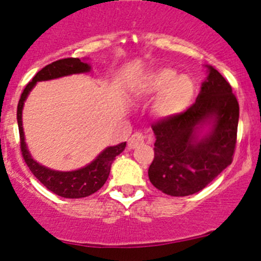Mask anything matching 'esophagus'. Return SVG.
<instances>
[{
    "label": "esophagus",
    "instance_id": "1",
    "mask_svg": "<svg viewBox=\"0 0 261 261\" xmlns=\"http://www.w3.org/2000/svg\"><path fill=\"white\" fill-rule=\"evenodd\" d=\"M144 141H145L144 134H141V133H135V134H134V135H131L130 139H128V141H127L128 148H131V150H134V148L139 147L140 145L144 144Z\"/></svg>",
    "mask_w": 261,
    "mask_h": 261
}]
</instances>
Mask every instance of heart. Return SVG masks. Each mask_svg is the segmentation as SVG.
Segmentation results:
<instances>
[{
  "instance_id": "b5f03b06",
  "label": "heart",
  "mask_w": 261,
  "mask_h": 261,
  "mask_svg": "<svg viewBox=\"0 0 261 261\" xmlns=\"http://www.w3.org/2000/svg\"><path fill=\"white\" fill-rule=\"evenodd\" d=\"M131 91L139 99L159 95L152 105L153 115L170 120L182 115L191 107L196 95V84L191 76L178 74L173 68L161 67L140 76Z\"/></svg>"
}]
</instances>
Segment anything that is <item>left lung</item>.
<instances>
[{
  "mask_svg": "<svg viewBox=\"0 0 261 261\" xmlns=\"http://www.w3.org/2000/svg\"><path fill=\"white\" fill-rule=\"evenodd\" d=\"M204 67L207 76L196 102L182 115L152 126L156 141L148 178L168 196L202 191L233 161L239 104L222 74Z\"/></svg>",
  "mask_w": 261,
  "mask_h": 261,
  "instance_id": "left-lung-1",
  "label": "left lung"
}]
</instances>
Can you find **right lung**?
Masks as SVG:
<instances>
[{"label": "right lung", "mask_w": 261, "mask_h": 261, "mask_svg": "<svg viewBox=\"0 0 261 261\" xmlns=\"http://www.w3.org/2000/svg\"><path fill=\"white\" fill-rule=\"evenodd\" d=\"M90 70L91 65L88 62V58H65L45 65L33 76L32 82L28 83L27 87L24 88L21 99H19L18 107H17V122H18L19 137H21V151L24 161L30 170L32 171L34 177L41 181L42 185L45 186V188L63 198H84V197L90 196L99 191L107 182L111 165L117 154L124 151L126 142H121L115 146H108L93 161L78 170H51V168L45 167L37 162L28 150V146L25 144L23 124H22V113H23L25 100L32 89L37 85V83L48 82V80L73 75V74L89 73Z\"/></svg>", "instance_id": "obj_1"}]
</instances>
